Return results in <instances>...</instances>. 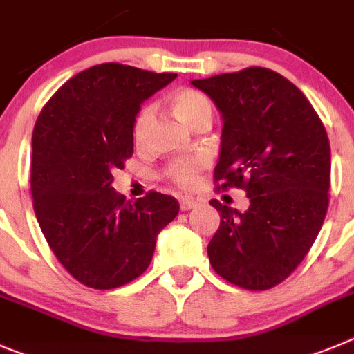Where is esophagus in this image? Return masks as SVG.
<instances>
[{
  "mask_svg": "<svg viewBox=\"0 0 354 354\" xmlns=\"http://www.w3.org/2000/svg\"><path fill=\"white\" fill-rule=\"evenodd\" d=\"M196 206H197V201L194 199V197H181L180 199V208L183 209V212L196 208Z\"/></svg>",
  "mask_w": 354,
  "mask_h": 354,
  "instance_id": "1",
  "label": "esophagus"
}]
</instances>
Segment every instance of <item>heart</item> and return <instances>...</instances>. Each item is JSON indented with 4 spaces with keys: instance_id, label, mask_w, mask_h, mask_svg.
Instances as JSON below:
<instances>
[{
    "instance_id": "b5f03b06",
    "label": "heart",
    "mask_w": 354,
    "mask_h": 354,
    "mask_svg": "<svg viewBox=\"0 0 354 354\" xmlns=\"http://www.w3.org/2000/svg\"><path fill=\"white\" fill-rule=\"evenodd\" d=\"M173 113L180 118L181 122L187 123L190 129H199L203 125H209L212 123L213 109L209 104L208 97L201 91L192 90V88H181V90L173 91L167 98ZM153 122V107L145 106L139 109L136 114L132 125V139L136 145H142L146 139L149 125ZM206 165L205 157H192L185 158V160H176L169 165V176L173 178L176 183L189 187L196 180V174L199 173Z\"/></svg>"
}]
</instances>
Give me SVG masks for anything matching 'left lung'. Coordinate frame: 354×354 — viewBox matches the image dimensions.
<instances>
[{"instance_id": "1", "label": "left lung", "mask_w": 354, "mask_h": 354, "mask_svg": "<svg viewBox=\"0 0 354 354\" xmlns=\"http://www.w3.org/2000/svg\"><path fill=\"white\" fill-rule=\"evenodd\" d=\"M222 116L215 181L250 206L209 201L221 225L208 257L222 279L263 291L288 279L321 231L330 190V142L319 116L291 81L270 68L190 81Z\"/></svg>"}]
</instances>
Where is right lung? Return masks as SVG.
I'll return each mask as SVG.
<instances>
[{
	"instance_id": "right-lung-1",
	"label": "right lung",
	"mask_w": 354,
	"mask_h": 354,
	"mask_svg": "<svg viewBox=\"0 0 354 354\" xmlns=\"http://www.w3.org/2000/svg\"><path fill=\"white\" fill-rule=\"evenodd\" d=\"M176 74L120 63L82 70L53 95L35 123L31 196L44 236L81 284L114 289L149 266L158 232L180 212L149 192L130 205L111 187L133 153L141 104Z\"/></svg>"
}]
</instances>
